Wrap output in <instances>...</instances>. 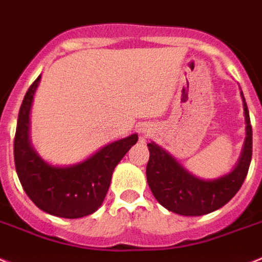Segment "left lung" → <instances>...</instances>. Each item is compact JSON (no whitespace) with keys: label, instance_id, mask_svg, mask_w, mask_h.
Masks as SVG:
<instances>
[{"label":"left lung","instance_id":"8db88e82","mask_svg":"<svg viewBox=\"0 0 262 262\" xmlns=\"http://www.w3.org/2000/svg\"><path fill=\"white\" fill-rule=\"evenodd\" d=\"M246 138L238 163L232 172L213 181H205L186 171L171 155L154 142L147 144L150 159L147 163V182L157 201L167 210L181 215H204L226 205L237 194L252 161V124L243 92Z\"/></svg>","mask_w":262,"mask_h":262}]
</instances>
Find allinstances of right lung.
<instances>
[{"label": "right lung", "mask_w": 262, "mask_h": 262, "mask_svg": "<svg viewBox=\"0 0 262 262\" xmlns=\"http://www.w3.org/2000/svg\"><path fill=\"white\" fill-rule=\"evenodd\" d=\"M41 76L34 80L19 107L14 136V165L24 191L45 213L62 218H81L101 206L112 172L138 135L119 139L96 154L68 167H56L42 161L29 140V112Z\"/></svg>", "instance_id": "1"}]
</instances>
